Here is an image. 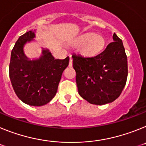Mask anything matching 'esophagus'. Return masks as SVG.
Masks as SVG:
<instances>
[{
	"mask_svg": "<svg viewBox=\"0 0 146 146\" xmlns=\"http://www.w3.org/2000/svg\"><path fill=\"white\" fill-rule=\"evenodd\" d=\"M69 66L70 67H72V58H70V60H69Z\"/></svg>",
	"mask_w": 146,
	"mask_h": 146,
	"instance_id": "obj_1",
	"label": "esophagus"
}]
</instances>
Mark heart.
<instances>
[{
    "instance_id": "obj_1",
    "label": "heart",
    "mask_w": 146,
    "mask_h": 146,
    "mask_svg": "<svg viewBox=\"0 0 146 146\" xmlns=\"http://www.w3.org/2000/svg\"><path fill=\"white\" fill-rule=\"evenodd\" d=\"M73 43L76 45H80L79 52L82 56L93 58L103 50L105 41L101 35L88 32L77 37L73 41Z\"/></svg>"
}]
</instances>
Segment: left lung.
Here are the masks:
<instances>
[{
    "mask_svg": "<svg viewBox=\"0 0 146 146\" xmlns=\"http://www.w3.org/2000/svg\"><path fill=\"white\" fill-rule=\"evenodd\" d=\"M113 39L95 57L72 55L78 93L91 104L102 105L113 102L126 85L128 66L124 47L115 33Z\"/></svg>",
    "mask_w": 146,
    "mask_h": 146,
    "instance_id": "obj_1",
    "label": "left lung"
}]
</instances>
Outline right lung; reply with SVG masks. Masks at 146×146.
Here are the masks:
<instances>
[{"label":"right lung","mask_w":146,"mask_h":146,"mask_svg":"<svg viewBox=\"0 0 146 146\" xmlns=\"http://www.w3.org/2000/svg\"><path fill=\"white\" fill-rule=\"evenodd\" d=\"M36 30L20 36L11 53L9 77L18 98L31 106L47 104L57 93L62 73L69 58L55 59L48 49L42 48L38 58L31 60L24 52L25 44L34 41Z\"/></svg>","instance_id":"obj_1"}]
</instances>
